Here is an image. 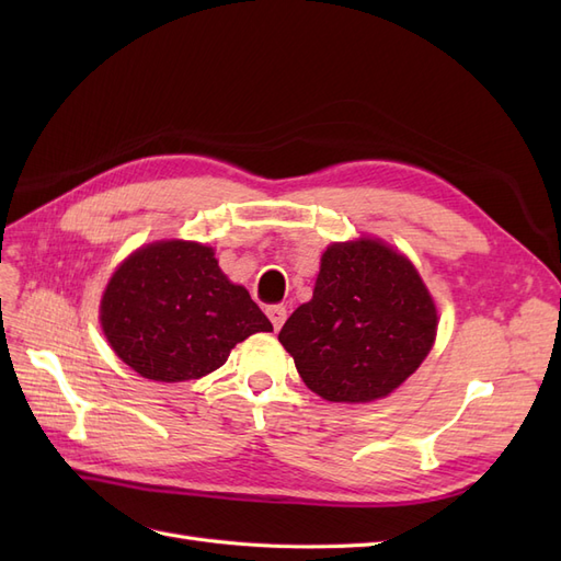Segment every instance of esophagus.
<instances>
[{
  "instance_id": "1",
  "label": "esophagus",
  "mask_w": 561,
  "mask_h": 561,
  "mask_svg": "<svg viewBox=\"0 0 561 561\" xmlns=\"http://www.w3.org/2000/svg\"><path fill=\"white\" fill-rule=\"evenodd\" d=\"M266 316H268V320H271V325H274V330H280L285 318H287V309L280 307V304H274V307L266 309Z\"/></svg>"
}]
</instances>
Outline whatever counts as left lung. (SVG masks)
<instances>
[{
    "mask_svg": "<svg viewBox=\"0 0 561 561\" xmlns=\"http://www.w3.org/2000/svg\"><path fill=\"white\" fill-rule=\"evenodd\" d=\"M437 334L435 301L414 264L381 243H332L311 301L278 334L299 377L330 402H375L426 360Z\"/></svg>",
    "mask_w": 561,
    "mask_h": 561,
    "instance_id": "1",
    "label": "left lung"
}]
</instances>
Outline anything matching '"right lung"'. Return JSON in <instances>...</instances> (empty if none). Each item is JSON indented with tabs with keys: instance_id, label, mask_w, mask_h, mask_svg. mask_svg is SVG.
<instances>
[{
	"instance_id": "1",
	"label": "right lung",
	"mask_w": 561,
	"mask_h": 561,
	"mask_svg": "<svg viewBox=\"0 0 561 561\" xmlns=\"http://www.w3.org/2000/svg\"><path fill=\"white\" fill-rule=\"evenodd\" d=\"M100 325L130 369L165 383L206 377L243 339L274 330L245 287L222 274L215 250L194 241L135 250L105 287Z\"/></svg>"
}]
</instances>
